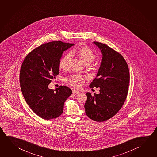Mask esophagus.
Instances as JSON below:
<instances>
[{"label":"esophagus","instance_id":"34e87169","mask_svg":"<svg viewBox=\"0 0 157 157\" xmlns=\"http://www.w3.org/2000/svg\"><path fill=\"white\" fill-rule=\"evenodd\" d=\"M72 92H73V94H78L80 93L79 91L77 90L76 89H73L72 90Z\"/></svg>","mask_w":157,"mask_h":157}]
</instances>
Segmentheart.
<instances>
[{"label":"heart","mask_w":157,"mask_h":157,"mask_svg":"<svg viewBox=\"0 0 157 157\" xmlns=\"http://www.w3.org/2000/svg\"><path fill=\"white\" fill-rule=\"evenodd\" d=\"M75 54L79 57L85 64H90L95 58V53L88 46H82L77 49L72 50L70 53L65 54L60 59L59 67L63 71H66L69 68V63L72 58V55ZM85 77L79 74H74L69 77L67 81L70 85L75 88H80L84 82Z\"/></svg>","instance_id":"1"}]
</instances>
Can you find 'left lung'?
<instances>
[{
    "label": "left lung",
    "instance_id": "left-lung-1",
    "mask_svg": "<svg viewBox=\"0 0 157 157\" xmlns=\"http://www.w3.org/2000/svg\"><path fill=\"white\" fill-rule=\"evenodd\" d=\"M101 51L102 59L90 88H100V94L86 93L84 107L89 118L104 122L113 117L126 99L129 82L128 67L123 56L107 44L94 41Z\"/></svg>",
    "mask_w": 157,
    "mask_h": 157
}]
</instances>
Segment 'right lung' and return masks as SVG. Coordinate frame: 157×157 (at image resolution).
I'll return each instance as SVG.
<instances>
[{"mask_svg":"<svg viewBox=\"0 0 157 157\" xmlns=\"http://www.w3.org/2000/svg\"><path fill=\"white\" fill-rule=\"evenodd\" d=\"M73 45L60 41L44 44L31 51L22 62L20 72L22 95L31 110L44 120L61 115L64 102L72 94L66 85L55 90L48 86L59 74L63 51Z\"/></svg>","mask_w":157,"mask_h":157,"instance_id":"obj_1","label":"right lung"}]
</instances>
